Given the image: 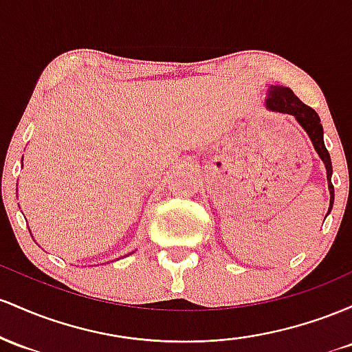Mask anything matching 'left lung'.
<instances>
[{
	"label": "left lung",
	"instance_id": "obj_1",
	"mask_svg": "<svg viewBox=\"0 0 352 352\" xmlns=\"http://www.w3.org/2000/svg\"><path fill=\"white\" fill-rule=\"evenodd\" d=\"M266 106L270 109H272V111L287 113L291 114V116H294L296 120H298V123L306 129L307 134H309L314 149L318 151V155L321 156L322 163H324L326 171H327V183H329V192H331L329 211H327V214H329L334 203V186L333 183H331V176H333V164H331V156L324 146V140H322V124H321V120H319L318 113H316L313 108H309L307 104H304L293 91L289 88H284V86H270V89H267Z\"/></svg>",
	"mask_w": 352,
	"mask_h": 352
}]
</instances>
